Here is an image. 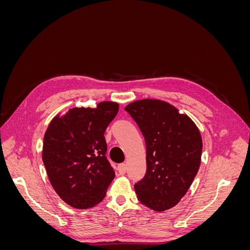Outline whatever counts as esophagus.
I'll list each match as a JSON object with an SVG mask.
<instances>
[{
    "label": "esophagus",
    "instance_id": "obj_1",
    "mask_svg": "<svg viewBox=\"0 0 250 250\" xmlns=\"http://www.w3.org/2000/svg\"><path fill=\"white\" fill-rule=\"evenodd\" d=\"M126 170H127V166L125 164H120L118 166V171L120 174H122V175L126 173Z\"/></svg>",
    "mask_w": 250,
    "mask_h": 250
}]
</instances>
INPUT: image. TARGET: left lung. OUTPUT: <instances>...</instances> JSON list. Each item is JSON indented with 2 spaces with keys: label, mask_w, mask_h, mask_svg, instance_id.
<instances>
[{
  "label": "left lung",
  "mask_w": 250,
  "mask_h": 250,
  "mask_svg": "<svg viewBox=\"0 0 250 250\" xmlns=\"http://www.w3.org/2000/svg\"><path fill=\"white\" fill-rule=\"evenodd\" d=\"M125 110L146 142L147 171L134 185L139 201L156 211L175 207L199 170L202 139L198 127L162 100H138L128 104Z\"/></svg>",
  "instance_id": "left-lung-1"
}]
</instances>
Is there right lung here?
<instances>
[{"label": "right lung", "mask_w": 250, "mask_h": 250, "mask_svg": "<svg viewBox=\"0 0 250 250\" xmlns=\"http://www.w3.org/2000/svg\"><path fill=\"white\" fill-rule=\"evenodd\" d=\"M119 104L104 101L96 108L74 107L57 115L44 133L42 162L58 196L75 208L101 202L115 171L107 161L104 132Z\"/></svg>", "instance_id": "1"}]
</instances>
